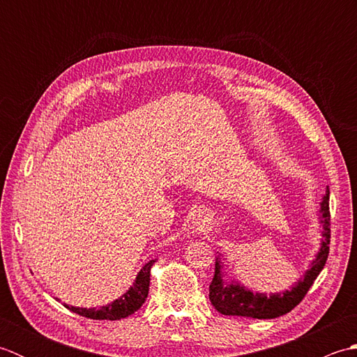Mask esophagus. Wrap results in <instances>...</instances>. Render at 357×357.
Segmentation results:
<instances>
[{"label":"esophagus","mask_w":357,"mask_h":357,"mask_svg":"<svg viewBox=\"0 0 357 357\" xmlns=\"http://www.w3.org/2000/svg\"><path fill=\"white\" fill-rule=\"evenodd\" d=\"M208 222H210L208 216H207L206 213H204V211H199V213L193 218L192 227H193V230H195V231L201 233V231H206V230H207Z\"/></svg>","instance_id":"esophagus-1"}]
</instances>
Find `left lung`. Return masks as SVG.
Returning a JSON list of instances; mask_svg holds the SVG:
<instances>
[{
	"mask_svg": "<svg viewBox=\"0 0 357 357\" xmlns=\"http://www.w3.org/2000/svg\"><path fill=\"white\" fill-rule=\"evenodd\" d=\"M330 190L327 188L325 195L319 202V211L317 219L321 224V245L314 259L310 264V268L305 271L304 278H301L290 290H284L279 293H253L244 284H241L238 279L227 278L224 273L225 264L218 255L215 264V276L210 284V302L219 313L225 316H244L253 317V319H275L299 304L304 299V296L313 285L316 278L319 276L325 262L328 257V244H330Z\"/></svg>",
	"mask_w": 357,
	"mask_h": 357,
	"instance_id": "8db88e82",
	"label": "left lung"
}]
</instances>
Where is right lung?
<instances>
[{"label":"right lung","instance_id":"obj_1","mask_svg":"<svg viewBox=\"0 0 357 357\" xmlns=\"http://www.w3.org/2000/svg\"><path fill=\"white\" fill-rule=\"evenodd\" d=\"M155 262L156 259H151L147 264H144L142 268L138 271V275H136V279L133 280L130 288H128L123 296H119L118 299L110 302L107 305H102L100 308H82L64 304V307L79 316L96 321H118L123 319V317L130 316L136 310H139L147 299L150 285V268Z\"/></svg>","mask_w":357,"mask_h":357}]
</instances>
